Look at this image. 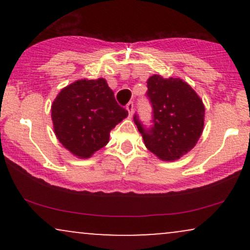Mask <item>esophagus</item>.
Listing matches in <instances>:
<instances>
[{"instance_id": "34e87169", "label": "esophagus", "mask_w": 250, "mask_h": 250, "mask_svg": "<svg viewBox=\"0 0 250 250\" xmlns=\"http://www.w3.org/2000/svg\"><path fill=\"white\" fill-rule=\"evenodd\" d=\"M125 109H127L129 117L133 116V113H134V103H133V102H129L128 104L125 105Z\"/></svg>"}]
</instances>
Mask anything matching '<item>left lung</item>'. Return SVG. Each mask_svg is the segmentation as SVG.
<instances>
[{"label": "left lung", "mask_w": 250, "mask_h": 250, "mask_svg": "<svg viewBox=\"0 0 250 250\" xmlns=\"http://www.w3.org/2000/svg\"><path fill=\"white\" fill-rule=\"evenodd\" d=\"M147 95L153 105L154 127L145 129L137 116L134 122L146 147L161 161H176L190 151L205 127V104L180 77L163 79L160 74L147 81Z\"/></svg>", "instance_id": "left-lung-1"}]
</instances>
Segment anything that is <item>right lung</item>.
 Masks as SVG:
<instances>
[{"instance_id":"add662e5","label":"right lung","mask_w":250,"mask_h":250,"mask_svg":"<svg viewBox=\"0 0 250 250\" xmlns=\"http://www.w3.org/2000/svg\"><path fill=\"white\" fill-rule=\"evenodd\" d=\"M128 116L105 79L77 80L61 89L51 104L57 140L79 159H89L109 142L110 130Z\"/></svg>"}]
</instances>
